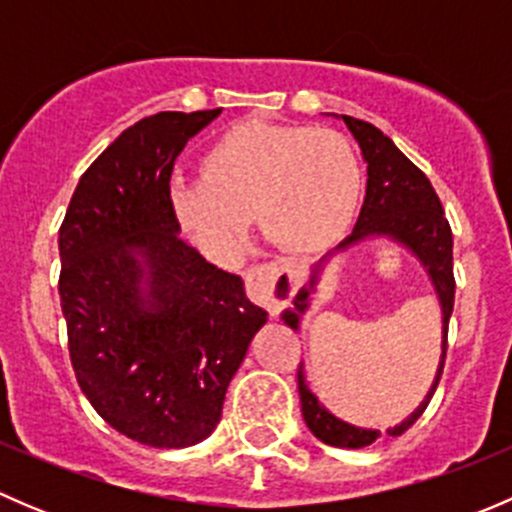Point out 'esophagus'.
Instances as JSON below:
<instances>
[{"mask_svg": "<svg viewBox=\"0 0 512 512\" xmlns=\"http://www.w3.org/2000/svg\"><path fill=\"white\" fill-rule=\"evenodd\" d=\"M245 285L250 297L265 304L272 317L282 312V307L294 294L292 270L282 262H260V265L250 267L245 275Z\"/></svg>", "mask_w": 512, "mask_h": 512, "instance_id": "1", "label": "esophagus"}]
</instances>
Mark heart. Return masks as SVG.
<instances>
[{"label": "heart", "instance_id": "1", "mask_svg": "<svg viewBox=\"0 0 512 512\" xmlns=\"http://www.w3.org/2000/svg\"><path fill=\"white\" fill-rule=\"evenodd\" d=\"M359 188V156L339 131L247 121L205 151L200 183L175 185L173 208L210 252L235 247L252 215L280 250L314 252L342 235Z\"/></svg>", "mask_w": 512, "mask_h": 512}]
</instances>
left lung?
Returning <instances> with one entry per match:
<instances>
[{"label":"left lung","instance_id":"8db88e82","mask_svg":"<svg viewBox=\"0 0 512 512\" xmlns=\"http://www.w3.org/2000/svg\"><path fill=\"white\" fill-rule=\"evenodd\" d=\"M349 131L359 141L364 160L369 163V180H366V200L361 208L359 223L354 232L342 242V247L352 245L366 235H389L396 242L409 247L411 252L423 262V267L431 275L433 287H436L438 299H441L443 309V354L441 366H438L436 381L431 386V394L426 396L421 406L406 418L399 426L389 428V436H401L409 431L418 421V416L426 411L428 401H431L433 391H436L438 381L443 376V366H446L448 352V322H451L453 299H456V277H453V232L448 225L443 205L438 200L436 190H433L431 180L426 178L421 168H416L399 148L394 146L389 136L379 131L371 123L359 121V118L342 116ZM314 287V277L309 287L294 299V309L304 312L307 309V297ZM285 312V322L292 329H297L299 314ZM297 386H299V401H302V416L309 431L319 438L322 443L337 448H364L371 446L381 431H371V428H356L352 423L342 421L334 414H329L317 396L307 389L302 376V366L297 369Z\"/></svg>","mask_w":512,"mask_h":512}]
</instances>
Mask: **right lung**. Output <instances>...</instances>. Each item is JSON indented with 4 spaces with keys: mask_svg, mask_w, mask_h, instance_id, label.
Listing matches in <instances>:
<instances>
[{
    "mask_svg": "<svg viewBox=\"0 0 512 512\" xmlns=\"http://www.w3.org/2000/svg\"><path fill=\"white\" fill-rule=\"evenodd\" d=\"M218 113L160 111L126 128L81 175L59 227L76 381L108 426L153 448L215 431L230 379L267 322L240 275L178 237L175 158Z\"/></svg>",
    "mask_w": 512,
    "mask_h": 512,
    "instance_id": "1",
    "label": "right lung"
}]
</instances>
